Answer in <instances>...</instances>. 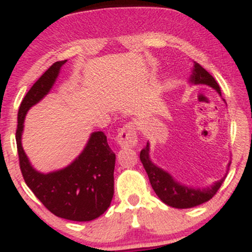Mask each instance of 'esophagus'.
<instances>
[{"mask_svg": "<svg viewBox=\"0 0 252 252\" xmlns=\"http://www.w3.org/2000/svg\"><path fill=\"white\" fill-rule=\"evenodd\" d=\"M117 143L122 148H131L137 144V135H136V126L134 123H128L120 129L118 131Z\"/></svg>", "mask_w": 252, "mask_h": 252, "instance_id": "esophagus-1", "label": "esophagus"}]
</instances>
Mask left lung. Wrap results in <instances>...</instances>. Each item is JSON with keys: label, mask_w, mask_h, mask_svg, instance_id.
<instances>
[{"label": "left lung", "mask_w": 252, "mask_h": 252, "mask_svg": "<svg viewBox=\"0 0 252 252\" xmlns=\"http://www.w3.org/2000/svg\"><path fill=\"white\" fill-rule=\"evenodd\" d=\"M189 83L192 85H206L209 88H212L221 97L220 88L215 78L195 62H193L192 73L189 78ZM140 158L147 174H148L149 181L156 195L164 204L175 207V209H190V207L199 206L212 199L217 190L220 189L221 184L226 178L228 167H230V162H228L226 173L220 180L213 182L212 185L206 187H194L178 181L169 172L153 162V160L150 158L149 142L147 143L146 148L141 150Z\"/></svg>", "instance_id": "obj_1"}]
</instances>
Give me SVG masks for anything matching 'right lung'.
<instances>
[{
  "instance_id": "right-lung-1",
  "label": "right lung",
  "mask_w": 252,
  "mask_h": 252,
  "mask_svg": "<svg viewBox=\"0 0 252 252\" xmlns=\"http://www.w3.org/2000/svg\"><path fill=\"white\" fill-rule=\"evenodd\" d=\"M66 62L54 63L22 100L17 115V153L26 184L46 209L68 220L90 221L108 210L114 196L116 155L109 147L104 132H91L82 153L70 164L48 173L34 168L22 147L28 110L50 94Z\"/></svg>"
}]
</instances>
